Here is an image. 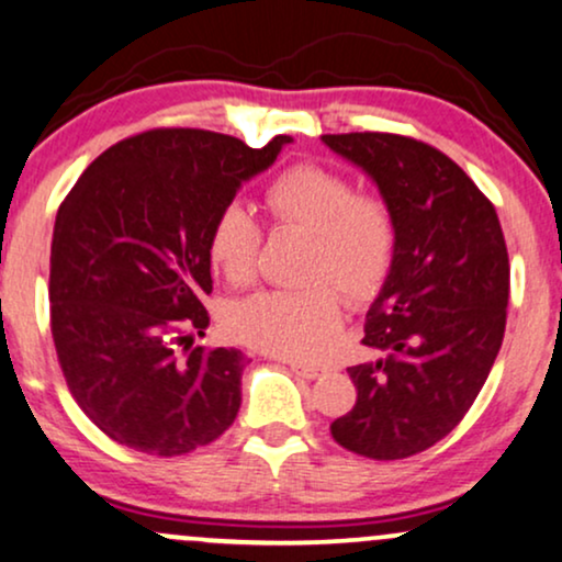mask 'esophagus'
Masks as SVG:
<instances>
[{
	"instance_id": "esophagus-1",
	"label": "esophagus",
	"mask_w": 562,
	"mask_h": 562,
	"mask_svg": "<svg viewBox=\"0 0 562 562\" xmlns=\"http://www.w3.org/2000/svg\"><path fill=\"white\" fill-rule=\"evenodd\" d=\"M288 367L295 371V374L306 376V380H316V376L324 374V367L319 363H306V361H288Z\"/></svg>"
}]
</instances>
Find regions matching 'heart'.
Here are the masks:
<instances>
[{"mask_svg":"<svg viewBox=\"0 0 562 562\" xmlns=\"http://www.w3.org/2000/svg\"><path fill=\"white\" fill-rule=\"evenodd\" d=\"M263 209L277 227L311 235L301 290H263L227 308L229 335L282 358L319 356L342 322V296L367 306L387 285L401 251L395 209L380 193H358L348 175L299 161L263 186ZM263 233L238 201L214 214L206 233L212 267L233 285L254 282Z\"/></svg>","mask_w":562,"mask_h":562,"instance_id":"1","label":"heart"}]
</instances>
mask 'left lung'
Instances as JSON below:
<instances>
[{
  "mask_svg": "<svg viewBox=\"0 0 562 562\" xmlns=\"http://www.w3.org/2000/svg\"><path fill=\"white\" fill-rule=\"evenodd\" d=\"M322 140L376 180L401 225L363 324L380 358L348 369L356 405L329 429L356 456L401 461L448 437L484 387L508 319V246L495 204L439 148L371 131Z\"/></svg>",
  "mask_w": 562,
  "mask_h": 562,
  "instance_id": "8db88e82",
  "label": "left lung"
}]
</instances>
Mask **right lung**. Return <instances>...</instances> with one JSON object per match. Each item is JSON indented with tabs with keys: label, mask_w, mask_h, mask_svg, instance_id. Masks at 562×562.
I'll return each instance as SVG.
<instances>
[{
	"label": "right lung",
	"mask_w": 562,
	"mask_h": 562,
	"mask_svg": "<svg viewBox=\"0 0 562 562\" xmlns=\"http://www.w3.org/2000/svg\"><path fill=\"white\" fill-rule=\"evenodd\" d=\"M288 135L251 148L154 127L106 148L59 204L49 261L57 361L80 411L114 442L175 458L225 435L246 356L193 346L212 293L206 233Z\"/></svg>",
	"instance_id": "add662e5"
}]
</instances>
